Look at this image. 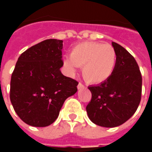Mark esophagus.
<instances>
[{"mask_svg":"<svg viewBox=\"0 0 152 152\" xmlns=\"http://www.w3.org/2000/svg\"><path fill=\"white\" fill-rule=\"evenodd\" d=\"M84 88H85V86H84L83 84H81V83H79V84H78V86H77V89H84Z\"/></svg>","mask_w":152,"mask_h":152,"instance_id":"1","label":"esophagus"}]
</instances>
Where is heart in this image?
Segmentation results:
<instances>
[{
	"mask_svg": "<svg viewBox=\"0 0 152 152\" xmlns=\"http://www.w3.org/2000/svg\"><path fill=\"white\" fill-rule=\"evenodd\" d=\"M115 50L110 45L83 42L73 47L70 56L63 58V64L70 74H75L77 66H82L83 77L91 84L106 81L114 71Z\"/></svg>",
	"mask_w": 152,
	"mask_h": 152,
	"instance_id": "b5f03b06",
	"label": "heart"
}]
</instances>
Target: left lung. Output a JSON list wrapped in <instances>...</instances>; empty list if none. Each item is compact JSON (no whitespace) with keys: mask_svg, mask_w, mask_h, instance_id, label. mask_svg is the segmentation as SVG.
Instances as JSON below:
<instances>
[{"mask_svg":"<svg viewBox=\"0 0 152 152\" xmlns=\"http://www.w3.org/2000/svg\"><path fill=\"white\" fill-rule=\"evenodd\" d=\"M114 71L104 82L88 87L92 99L86 107L89 120L97 125L113 128L124 124L135 113L142 95V75L136 60L115 42Z\"/></svg>","mask_w":152,"mask_h":152,"instance_id":"obj_1","label":"left lung"}]
</instances>
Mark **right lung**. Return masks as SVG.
<instances>
[{
    "mask_svg": "<svg viewBox=\"0 0 152 152\" xmlns=\"http://www.w3.org/2000/svg\"><path fill=\"white\" fill-rule=\"evenodd\" d=\"M62 49L63 40H43L22 53L12 73V105L22 121L31 126L53 123L65 100L77 91L78 82L60 71Z\"/></svg>",
    "mask_w": 152,
    "mask_h": 152,
    "instance_id": "right-lung-1",
    "label": "right lung"
}]
</instances>
